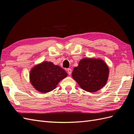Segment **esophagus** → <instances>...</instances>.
Wrapping results in <instances>:
<instances>
[{
	"mask_svg": "<svg viewBox=\"0 0 134 134\" xmlns=\"http://www.w3.org/2000/svg\"><path fill=\"white\" fill-rule=\"evenodd\" d=\"M67 71H68V73L69 74V75H71V71H72V70H71V69H70V68H69V69H67Z\"/></svg>",
	"mask_w": 134,
	"mask_h": 134,
	"instance_id": "34e87169",
	"label": "esophagus"
}]
</instances>
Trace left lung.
<instances>
[{
	"label": "left lung",
	"instance_id": "obj_1",
	"mask_svg": "<svg viewBox=\"0 0 134 134\" xmlns=\"http://www.w3.org/2000/svg\"><path fill=\"white\" fill-rule=\"evenodd\" d=\"M109 68L101 59L84 58L74 68L71 76L82 90L95 92L106 84Z\"/></svg>",
	"mask_w": 134,
	"mask_h": 134
}]
</instances>
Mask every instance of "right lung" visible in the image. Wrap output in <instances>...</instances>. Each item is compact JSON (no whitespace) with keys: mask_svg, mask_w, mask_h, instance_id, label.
Instances as JSON below:
<instances>
[{"mask_svg":"<svg viewBox=\"0 0 134 134\" xmlns=\"http://www.w3.org/2000/svg\"><path fill=\"white\" fill-rule=\"evenodd\" d=\"M63 68L51 62L45 61L36 65L30 72V81L36 90L41 93H48L67 76Z\"/></svg>","mask_w":134,"mask_h":134,"instance_id":"1","label":"right lung"}]
</instances>
